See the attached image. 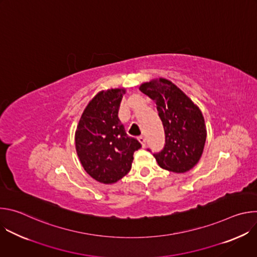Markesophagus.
I'll list each match as a JSON object with an SVG mask.
<instances>
[{"instance_id": "34e87169", "label": "esophagus", "mask_w": 257, "mask_h": 257, "mask_svg": "<svg viewBox=\"0 0 257 257\" xmlns=\"http://www.w3.org/2000/svg\"><path fill=\"white\" fill-rule=\"evenodd\" d=\"M138 140H139V142L141 143L142 148H145V145H146V139H145V137H144V136H139V137H138Z\"/></svg>"}]
</instances>
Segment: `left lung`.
I'll return each mask as SVG.
<instances>
[{"label": "left lung", "mask_w": 257, "mask_h": 257, "mask_svg": "<svg viewBox=\"0 0 257 257\" xmlns=\"http://www.w3.org/2000/svg\"><path fill=\"white\" fill-rule=\"evenodd\" d=\"M139 89L155 101L164 126L165 145L161 152L154 154L159 166L174 173L191 170L202 155L206 139L200 109L167 79L143 83Z\"/></svg>", "instance_id": "left-lung-1"}]
</instances>
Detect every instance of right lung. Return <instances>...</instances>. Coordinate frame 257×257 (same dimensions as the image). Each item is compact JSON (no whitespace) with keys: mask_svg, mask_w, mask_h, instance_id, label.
I'll use <instances>...</instances> for the list:
<instances>
[{"mask_svg":"<svg viewBox=\"0 0 257 257\" xmlns=\"http://www.w3.org/2000/svg\"><path fill=\"white\" fill-rule=\"evenodd\" d=\"M124 89L97 93L87 104L77 126L75 143L86 173L103 184L122 179L131 169L141 143L128 136L118 112Z\"/></svg>","mask_w":257,"mask_h":257,"instance_id":"add662e5","label":"right lung"}]
</instances>
